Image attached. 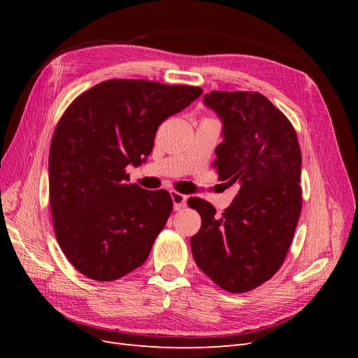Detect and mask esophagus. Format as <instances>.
<instances>
[{"mask_svg": "<svg viewBox=\"0 0 358 358\" xmlns=\"http://www.w3.org/2000/svg\"><path fill=\"white\" fill-rule=\"evenodd\" d=\"M171 196V200H173V208H175V210H180L187 206V200L188 197L185 196V194H180V192H176V191H171L170 192Z\"/></svg>", "mask_w": 358, "mask_h": 358, "instance_id": "esophagus-1", "label": "esophagus"}]
</instances>
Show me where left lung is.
<instances>
[{
	"instance_id": "left-lung-1",
	"label": "left lung",
	"mask_w": 358,
	"mask_h": 358,
	"mask_svg": "<svg viewBox=\"0 0 358 358\" xmlns=\"http://www.w3.org/2000/svg\"><path fill=\"white\" fill-rule=\"evenodd\" d=\"M203 103L220 116L213 167L239 194L222 215L199 197L191 251L201 272L230 292L264 284L282 266L301 210V152L287 116L259 92L212 91Z\"/></svg>"
}]
</instances>
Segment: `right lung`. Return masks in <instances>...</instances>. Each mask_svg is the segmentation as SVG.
Wrapping results in <instances>:
<instances>
[{"instance_id": "1", "label": "right lung", "mask_w": 358, "mask_h": 358, "mask_svg": "<svg viewBox=\"0 0 358 358\" xmlns=\"http://www.w3.org/2000/svg\"><path fill=\"white\" fill-rule=\"evenodd\" d=\"M203 94L187 85L112 79L79 95L62 115L49 152V196L57 241L94 280L142 266L173 209L164 189L128 183L127 166L152 152L158 127Z\"/></svg>"}]
</instances>
